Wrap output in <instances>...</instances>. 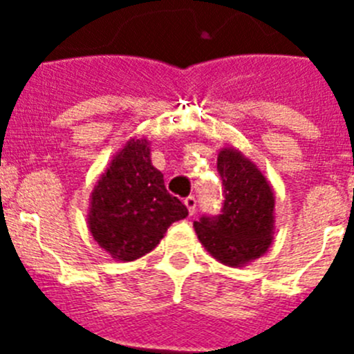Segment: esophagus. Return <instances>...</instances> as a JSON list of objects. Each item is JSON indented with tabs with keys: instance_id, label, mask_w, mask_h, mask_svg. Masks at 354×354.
I'll use <instances>...</instances> for the list:
<instances>
[{
	"instance_id": "1",
	"label": "esophagus",
	"mask_w": 354,
	"mask_h": 354,
	"mask_svg": "<svg viewBox=\"0 0 354 354\" xmlns=\"http://www.w3.org/2000/svg\"><path fill=\"white\" fill-rule=\"evenodd\" d=\"M184 205L187 207V212H189V216L195 214V211H196V198H195V196H187V198L184 200Z\"/></svg>"
}]
</instances>
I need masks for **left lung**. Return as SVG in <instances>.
Here are the masks:
<instances>
[{
	"label": "left lung",
	"instance_id": "obj_1",
	"mask_svg": "<svg viewBox=\"0 0 354 354\" xmlns=\"http://www.w3.org/2000/svg\"><path fill=\"white\" fill-rule=\"evenodd\" d=\"M218 171L225 196L221 214L204 216L193 227L216 261L228 268H243L273 245V187L257 165L234 147L220 150Z\"/></svg>",
	"mask_w": 354,
	"mask_h": 354
}]
</instances>
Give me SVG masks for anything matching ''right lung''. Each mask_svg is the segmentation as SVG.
I'll list each match as a JSON object with an SVG mask.
<instances>
[{"label":"right lung","instance_id":"1","mask_svg":"<svg viewBox=\"0 0 354 354\" xmlns=\"http://www.w3.org/2000/svg\"><path fill=\"white\" fill-rule=\"evenodd\" d=\"M186 216V205L167 192L152 165L149 140L131 138L93 186L86 223L115 261L131 262L152 252L168 227Z\"/></svg>","mask_w":354,"mask_h":354}]
</instances>
